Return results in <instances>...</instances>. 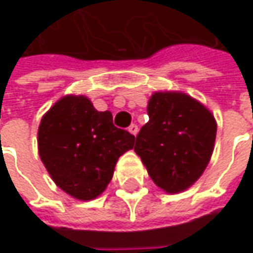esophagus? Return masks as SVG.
Segmentation results:
<instances>
[{
  "label": "esophagus",
  "mask_w": 253,
  "mask_h": 253,
  "mask_svg": "<svg viewBox=\"0 0 253 253\" xmlns=\"http://www.w3.org/2000/svg\"><path fill=\"white\" fill-rule=\"evenodd\" d=\"M128 131L131 132L132 135H135L136 136V133H138V125H135V124H132V125H129V128H128Z\"/></svg>",
  "instance_id": "esophagus-1"
}]
</instances>
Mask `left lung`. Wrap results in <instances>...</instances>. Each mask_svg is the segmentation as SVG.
Listing matches in <instances>:
<instances>
[{
	"label": "left lung",
	"instance_id": "1",
	"mask_svg": "<svg viewBox=\"0 0 253 253\" xmlns=\"http://www.w3.org/2000/svg\"><path fill=\"white\" fill-rule=\"evenodd\" d=\"M148 115L135 152L159 189L181 193L209 165L217 135L215 118L204 104L181 91L153 92Z\"/></svg>",
	"mask_w": 253,
	"mask_h": 253
}]
</instances>
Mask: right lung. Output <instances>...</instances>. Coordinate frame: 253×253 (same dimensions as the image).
<instances>
[{
	"instance_id": "add662e5",
	"label": "right lung",
	"mask_w": 253,
	"mask_h": 253,
	"mask_svg": "<svg viewBox=\"0 0 253 253\" xmlns=\"http://www.w3.org/2000/svg\"><path fill=\"white\" fill-rule=\"evenodd\" d=\"M135 136L97 111L85 95L62 97L42 117L38 129L41 161L59 189L73 199H97L111 181L120 156Z\"/></svg>"
}]
</instances>
